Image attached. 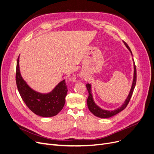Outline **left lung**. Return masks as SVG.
I'll return each mask as SVG.
<instances>
[{
  "mask_svg": "<svg viewBox=\"0 0 154 154\" xmlns=\"http://www.w3.org/2000/svg\"><path fill=\"white\" fill-rule=\"evenodd\" d=\"M124 43V44L126 47V48L128 49L129 51H130L131 54V56L133 57V54L132 52L130 50V47L127 45L126 42L124 41H122ZM133 66H134V73H133V82L131 85V87L130 89V92H129V94L126 98L125 101L123 102V103L122 104V106L118 108H117L114 110H106V109H103L99 106H98L96 103L95 102L94 98H93V95H92V90H91V85L90 83L87 84V88L88 91V97L87 98V106L88 107L90 110V111L93 114L94 116L98 117V118H110V117H112L117 114H118L119 112H121L122 110H123L127 105L128 104L129 102H130V98L131 97V95L133 94V92L134 90V88L135 87V85H136V82H137V70H136V66H135L134 64V61L133 59Z\"/></svg>",
  "mask_w": 154,
  "mask_h": 154,
  "instance_id": "8db88e82",
  "label": "left lung"
}]
</instances>
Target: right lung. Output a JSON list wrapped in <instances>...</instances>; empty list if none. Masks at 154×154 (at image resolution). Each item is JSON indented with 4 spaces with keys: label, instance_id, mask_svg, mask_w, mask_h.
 <instances>
[{
    "label": "right lung",
    "instance_id": "right-lung-1",
    "mask_svg": "<svg viewBox=\"0 0 154 154\" xmlns=\"http://www.w3.org/2000/svg\"><path fill=\"white\" fill-rule=\"evenodd\" d=\"M20 56L16 65V85L23 100L35 114L44 118L56 116L63 109L67 95L65 79L50 92L42 94L31 88L23 78L20 69Z\"/></svg>",
    "mask_w": 154,
    "mask_h": 154
}]
</instances>
